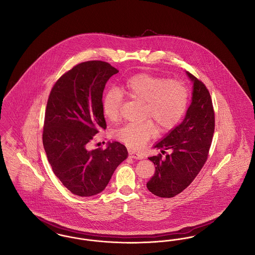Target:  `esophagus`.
<instances>
[{
	"instance_id": "1",
	"label": "esophagus",
	"mask_w": 255,
	"mask_h": 255,
	"mask_svg": "<svg viewBox=\"0 0 255 255\" xmlns=\"http://www.w3.org/2000/svg\"><path fill=\"white\" fill-rule=\"evenodd\" d=\"M129 156L131 158H135V159H142L143 158V155L140 154V153H137V152H134L133 150H130L129 149Z\"/></svg>"
}]
</instances>
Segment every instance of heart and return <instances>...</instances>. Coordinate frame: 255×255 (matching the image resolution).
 <instances>
[{"label": "heart", "instance_id": "heart-1", "mask_svg": "<svg viewBox=\"0 0 255 255\" xmlns=\"http://www.w3.org/2000/svg\"><path fill=\"white\" fill-rule=\"evenodd\" d=\"M123 95L144 104V118L151 121L142 123L125 124L115 132V136L125 145L139 149L158 131L166 132L182 120L188 104V90L178 80L139 73L130 77L121 89ZM122 95L117 90H110L104 96L102 110L106 119L115 122L120 116Z\"/></svg>", "mask_w": 255, "mask_h": 255}]
</instances>
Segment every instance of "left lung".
I'll list each match as a JSON object with an SVG mask.
<instances>
[{"mask_svg":"<svg viewBox=\"0 0 255 255\" xmlns=\"http://www.w3.org/2000/svg\"><path fill=\"white\" fill-rule=\"evenodd\" d=\"M193 83L191 102L182 122L172 128L153 147L170 154L149 157L156 171L147 182L148 190L158 197L172 198L183 191L204 166L214 133V111L206 86L185 72Z\"/></svg>","mask_w":255,"mask_h":255,"instance_id":"8db88e82","label":"left lung"}]
</instances>
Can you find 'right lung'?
<instances>
[{"label": "right lung", "instance_id": "obj_1", "mask_svg": "<svg viewBox=\"0 0 255 255\" xmlns=\"http://www.w3.org/2000/svg\"><path fill=\"white\" fill-rule=\"evenodd\" d=\"M119 73L109 63L88 61L63 74L51 89L43 131V145L55 176L73 194L102 192L116 168L128 157L126 147L108 141L90 149L96 133L106 129L102 95Z\"/></svg>", "mask_w": 255, "mask_h": 255}]
</instances>
